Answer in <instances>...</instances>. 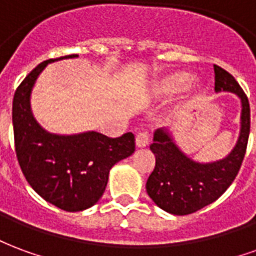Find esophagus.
Wrapping results in <instances>:
<instances>
[{"mask_svg": "<svg viewBox=\"0 0 256 256\" xmlns=\"http://www.w3.org/2000/svg\"><path fill=\"white\" fill-rule=\"evenodd\" d=\"M148 142H150V134H148V132H141V133L137 134V137H136L137 148H145L148 145Z\"/></svg>", "mask_w": 256, "mask_h": 256, "instance_id": "1", "label": "esophagus"}]
</instances>
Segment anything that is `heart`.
I'll use <instances>...</instances> for the list:
<instances>
[{
  "label": "heart",
  "mask_w": 256,
  "mask_h": 256,
  "mask_svg": "<svg viewBox=\"0 0 256 256\" xmlns=\"http://www.w3.org/2000/svg\"><path fill=\"white\" fill-rule=\"evenodd\" d=\"M189 75L185 72H172L160 78L155 84L156 93L159 96H172L186 84Z\"/></svg>",
  "instance_id": "b5f03b06"
}]
</instances>
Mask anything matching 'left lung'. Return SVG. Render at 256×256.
<instances>
[{
  "label": "left lung",
  "mask_w": 256,
  "mask_h": 256,
  "mask_svg": "<svg viewBox=\"0 0 256 256\" xmlns=\"http://www.w3.org/2000/svg\"><path fill=\"white\" fill-rule=\"evenodd\" d=\"M215 92H230L242 101L240 136L224 159L210 163L193 160L184 154L167 128H158L150 150L154 172L146 181V193L154 203L174 215H188L208 206L229 188L242 167L250 136V102L240 84L224 68L214 66Z\"/></svg>",
  "instance_id": "8db88e82"
}]
</instances>
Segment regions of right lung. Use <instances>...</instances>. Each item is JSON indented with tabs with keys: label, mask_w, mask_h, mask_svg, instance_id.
<instances>
[{
	"label": "right lung",
	"mask_w": 256,
	"mask_h": 256,
	"mask_svg": "<svg viewBox=\"0 0 256 256\" xmlns=\"http://www.w3.org/2000/svg\"><path fill=\"white\" fill-rule=\"evenodd\" d=\"M78 58L70 54L38 64L14 96V150L27 182L42 198L70 212L94 206L106 190L114 164L136 150L134 134L110 138L97 132L60 136L46 132L32 115L30 97L48 64Z\"/></svg>",
	"instance_id": "add662e5"
}]
</instances>
